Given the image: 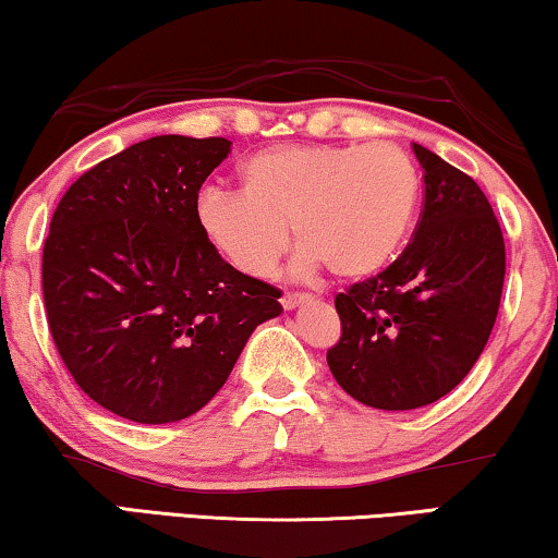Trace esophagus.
<instances>
[{
    "label": "esophagus",
    "mask_w": 558,
    "mask_h": 558,
    "mask_svg": "<svg viewBox=\"0 0 558 558\" xmlns=\"http://www.w3.org/2000/svg\"><path fill=\"white\" fill-rule=\"evenodd\" d=\"M310 294H304V292H287L284 296H281V306H284V310H296L299 304H304V302H310Z\"/></svg>",
    "instance_id": "esophagus-1"
}]
</instances>
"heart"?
Listing matches in <instances>:
<instances>
[{
    "label": "heart",
    "mask_w": 558,
    "mask_h": 558,
    "mask_svg": "<svg viewBox=\"0 0 558 558\" xmlns=\"http://www.w3.org/2000/svg\"><path fill=\"white\" fill-rule=\"evenodd\" d=\"M241 193L201 191L196 223L239 271L264 277L284 254L292 226L299 266L337 279L385 269L408 239L420 175L398 145H281L239 168Z\"/></svg>",
    "instance_id": "obj_1"
}]
</instances>
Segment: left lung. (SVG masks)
<instances>
[{
    "label": "left lung",
    "instance_id": "obj_1",
    "mask_svg": "<svg viewBox=\"0 0 558 558\" xmlns=\"http://www.w3.org/2000/svg\"><path fill=\"white\" fill-rule=\"evenodd\" d=\"M413 153L425 181L413 241L335 296L342 337L327 365L347 395L377 410L430 405L463 383L496 325L506 277L486 193L423 145Z\"/></svg>",
    "mask_w": 558,
    "mask_h": 558
}]
</instances>
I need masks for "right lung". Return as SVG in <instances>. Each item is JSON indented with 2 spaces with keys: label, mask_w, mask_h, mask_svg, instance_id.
I'll return each instance as SVG.
<instances>
[{
  "label": "right lung",
  "mask_w": 558,
  "mask_h": 558,
  "mask_svg": "<svg viewBox=\"0 0 558 558\" xmlns=\"http://www.w3.org/2000/svg\"><path fill=\"white\" fill-rule=\"evenodd\" d=\"M226 138L156 135L100 160L54 208L43 252L47 325L87 398L133 423L198 413L229 379L279 289L216 254L198 191Z\"/></svg>",
  "instance_id": "1"
}]
</instances>
